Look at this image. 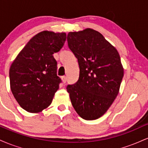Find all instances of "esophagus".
<instances>
[{
  "label": "esophagus",
  "mask_w": 148,
  "mask_h": 148,
  "mask_svg": "<svg viewBox=\"0 0 148 148\" xmlns=\"http://www.w3.org/2000/svg\"><path fill=\"white\" fill-rule=\"evenodd\" d=\"M61 79H62V82H63L64 84H65L66 81H67V77H66L65 76H62V77H61Z\"/></svg>",
  "instance_id": "esophagus-1"
}]
</instances>
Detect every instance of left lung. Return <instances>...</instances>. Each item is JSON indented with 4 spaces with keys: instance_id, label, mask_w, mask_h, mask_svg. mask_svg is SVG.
Returning <instances> with one entry per match:
<instances>
[{
    "instance_id": "8db88e82",
    "label": "left lung",
    "mask_w": 148,
    "mask_h": 148,
    "mask_svg": "<svg viewBox=\"0 0 148 148\" xmlns=\"http://www.w3.org/2000/svg\"><path fill=\"white\" fill-rule=\"evenodd\" d=\"M67 42L80 69L77 82L67 87L71 102L83 119L96 120L118 95L124 76L120 55L101 33L91 28L69 32Z\"/></svg>"
}]
</instances>
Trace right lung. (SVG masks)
<instances>
[{"mask_svg": "<svg viewBox=\"0 0 148 148\" xmlns=\"http://www.w3.org/2000/svg\"><path fill=\"white\" fill-rule=\"evenodd\" d=\"M66 40L65 33L40 32L26 44L10 68V88L22 108L40 113L50 106L61 80L53 54Z\"/></svg>", "mask_w": 148, "mask_h": 148, "instance_id": "right-lung-1", "label": "right lung"}]
</instances>
